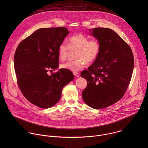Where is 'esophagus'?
Instances as JSON below:
<instances>
[{"mask_svg": "<svg viewBox=\"0 0 148 148\" xmlns=\"http://www.w3.org/2000/svg\"><path fill=\"white\" fill-rule=\"evenodd\" d=\"M73 75L76 77H79L80 76V74L77 72H73Z\"/></svg>", "mask_w": 148, "mask_h": 148, "instance_id": "esophagus-1", "label": "esophagus"}]
</instances>
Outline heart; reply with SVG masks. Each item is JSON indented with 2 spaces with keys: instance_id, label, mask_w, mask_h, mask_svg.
I'll return each instance as SVG.
<instances>
[{
  "instance_id": "1",
  "label": "heart",
  "mask_w": 148,
  "mask_h": 148,
  "mask_svg": "<svg viewBox=\"0 0 148 148\" xmlns=\"http://www.w3.org/2000/svg\"><path fill=\"white\" fill-rule=\"evenodd\" d=\"M70 50H76L75 59L77 60L62 65V68L74 72L84 68L86 65L95 62L100 52V45L96 39L90 40L83 34H77L71 36L68 41V45L62 42L59 47L58 54L60 60L66 59Z\"/></svg>"
}]
</instances>
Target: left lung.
Instances as JSON below:
<instances>
[{"label":"left lung","instance_id":"left-lung-1","mask_svg":"<svg viewBox=\"0 0 148 148\" xmlns=\"http://www.w3.org/2000/svg\"><path fill=\"white\" fill-rule=\"evenodd\" d=\"M89 31L100 43V52L88 71L81 73L87 81L82 97L87 106L101 109L124 95L132 76L134 58L130 47L113 30L96 28Z\"/></svg>","mask_w":148,"mask_h":148}]
</instances>
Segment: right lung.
Wrapping results in <instances>:
<instances>
[{
  "instance_id": "1",
  "label": "right lung",
  "mask_w": 148,
  "mask_h": 148,
  "mask_svg": "<svg viewBox=\"0 0 148 148\" xmlns=\"http://www.w3.org/2000/svg\"><path fill=\"white\" fill-rule=\"evenodd\" d=\"M69 33L65 27L43 28L21 41L14 56L18 84L24 96L42 108L55 106L61 98L64 86L73 80L68 69L59 67L58 48Z\"/></svg>"
}]
</instances>
